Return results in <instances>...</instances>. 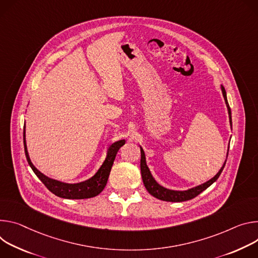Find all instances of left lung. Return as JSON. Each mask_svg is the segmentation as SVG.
<instances>
[{
    "label": "left lung",
    "mask_w": 258,
    "mask_h": 258,
    "mask_svg": "<svg viewBox=\"0 0 258 258\" xmlns=\"http://www.w3.org/2000/svg\"><path fill=\"white\" fill-rule=\"evenodd\" d=\"M221 91H222V95L227 107V111H228V118H230V124H231V128H232V111H231V107L228 105L227 102V98H226V92L223 86H221ZM140 153H141V159H140V171H141V177H142V181H144V184L147 188V190L155 198L162 200V201H167V202H183V201H187V200L194 199L195 197H197L198 195L201 194L203 190H205L207 187H209L213 182H215L217 180V178L219 177V175L221 174L222 170L225 166V162L223 164V166L221 167V169L218 171V173L211 178L210 180L206 181L203 184H200L198 186H195L192 188H189L187 190H173V189H168L162 185H160L155 178L153 177L151 171L147 165L146 162V155L144 150L141 149L140 147ZM228 154V152H227Z\"/></svg>",
    "instance_id": "obj_1"
}]
</instances>
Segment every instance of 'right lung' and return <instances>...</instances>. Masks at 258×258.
Here are the masks:
<instances>
[{
    "label": "right lung",
    "instance_id": "add662e5",
    "mask_svg": "<svg viewBox=\"0 0 258 258\" xmlns=\"http://www.w3.org/2000/svg\"><path fill=\"white\" fill-rule=\"evenodd\" d=\"M23 144H24L25 157L28 164H30L35 174L39 177V179L45 184V186L51 192H53L57 197H60L63 199H89L99 195L105 187L114 158H116V155L120 150V148L125 145V139L113 142L107 151V156L103 164L98 169L97 172L94 174V176H92L88 180H85L79 183L61 182L56 179H52L44 175L42 172H40V171L32 163L30 156H28L26 141H25V129L23 131Z\"/></svg>",
    "mask_w": 258,
    "mask_h": 258
}]
</instances>
